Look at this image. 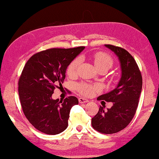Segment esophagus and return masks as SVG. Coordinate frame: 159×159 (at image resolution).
<instances>
[{
	"mask_svg": "<svg viewBox=\"0 0 159 159\" xmlns=\"http://www.w3.org/2000/svg\"><path fill=\"white\" fill-rule=\"evenodd\" d=\"M79 102H80V103H81V104H84V103L88 102L89 100H87V99H86L84 98H79Z\"/></svg>",
	"mask_w": 159,
	"mask_h": 159,
	"instance_id": "1",
	"label": "esophagus"
}]
</instances>
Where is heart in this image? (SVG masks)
Listing matches in <instances>:
<instances>
[{
    "mask_svg": "<svg viewBox=\"0 0 159 159\" xmlns=\"http://www.w3.org/2000/svg\"><path fill=\"white\" fill-rule=\"evenodd\" d=\"M91 59L93 62L94 66L97 70H99L100 68H104L108 70L109 68L112 66L113 64V61L112 58L111 57L107 54L104 52H97L92 55ZM79 64V59H75L72 61L67 68V74L69 76H74L76 75L77 66ZM98 88L97 86H93L88 84H81L77 86V89L78 91L84 95H91L93 92L95 90H97Z\"/></svg>",
    "mask_w": 159,
    "mask_h": 159,
    "instance_id": "1",
    "label": "heart"
}]
</instances>
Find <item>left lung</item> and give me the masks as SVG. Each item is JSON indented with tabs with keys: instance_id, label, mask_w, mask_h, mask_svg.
Listing matches in <instances>:
<instances>
[{
	"instance_id": "left-lung-1",
	"label": "left lung",
	"mask_w": 159,
	"mask_h": 159,
	"mask_svg": "<svg viewBox=\"0 0 159 159\" xmlns=\"http://www.w3.org/2000/svg\"><path fill=\"white\" fill-rule=\"evenodd\" d=\"M115 53L120 62L121 75L114 89L101 95L98 100L111 102L113 106L104 111L100 106L92 118V127L102 134L117 133L126 127L136 111L142 91L141 73L135 59L122 48L104 45Z\"/></svg>"
}]
</instances>
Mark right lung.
<instances>
[{
	"mask_svg": "<svg viewBox=\"0 0 159 159\" xmlns=\"http://www.w3.org/2000/svg\"><path fill=\"white\" fill-rule=\"evenodd\" d=\"M84 48L44 50L31 57L24 66L19 81L20 104L27 119L41 132L55 135L67 128L70 111L78 99L54 100L52 95L56 84L64 80L68 66Z\"/></svg>",
	"mask_w": 159,
	"mask_h": 159,
	"instance_id": "add662e5",
	"label": "right lung"
}]
</instances>
